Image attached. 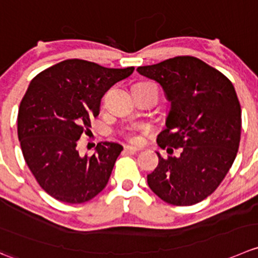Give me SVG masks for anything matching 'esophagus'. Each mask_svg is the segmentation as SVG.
<instances>
[{"label": "esophagus", "instance_id": "34e87169", "mask_svg": "<svg viewBox=\"0 0 258 258\" xmlns=\"http://www.w3.org/2000/svg\"><path fill=\"white\" fill-rule=\"evenodd\" d=\"M139 151H140V149H137V147H135V146H130V145H126V146H124V152H126V154L135 155L136 152H139Z\"/></svg>", "mask_w": 258, "mask_h": 258}]
</instances>
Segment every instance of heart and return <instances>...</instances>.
I'll list each match as a JSON object with an SVG mask.
<instances>
[{
  "label": "heart",
  "instance_id": "heart-1",
  "mask_svg": "<svg viewBox=\"0 0 258 258\" xmlns=\"http://www.w3.org/2000/svg\"><path fill=\"white\" fill-rule=\"evenodd\" d=\"M128 140L132 142H140L141 141V136L139 134H135V132H131L128 134Z\"/></svg>",
  "mask_w": 258,
  "mask_h": 258
}]
</instances>
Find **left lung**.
I'll return each mask as SVG.
<instances>
[{"label": "left lung", "instance_id": "left-lung-1", "mask_svg": "<svg viewBox=\"0 0 258 258\" xmlns=\"http://www.w3.org/2000/svg\"><path fill=\"white\" fill-rule=\"evenodd\" d=\"M157 82L170 102L166 128L157 145L179 156L162 159L147 175L150 189L172 206H192L218 187L231 169L241 140V104L232 82L194 56H175L137 68Z\"/></svg>", "mask_w": 258, "mask_h": 258}]
</instances>
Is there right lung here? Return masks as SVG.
I'll return each instance as SVG.
<instances>
[{"mask_svg": "<svg viewBox=\"0 0 258 258\" xmlns=\"http://www.w3.org/2000/svg\"><path fill=\"white\" fill-rule=\"evenodd\" d=\"M82 59L60 61L37 74L19 108L17 135L36 181L59 202L81 204L106 187L123 147L98 142L92 156H81L77 142L88 135L101 99L117 82L134 73Z\"/></svg>", "mask_w": 258, "mask_h": 258, "instance_id": "1", "label": "right lung"}]
</instances>
